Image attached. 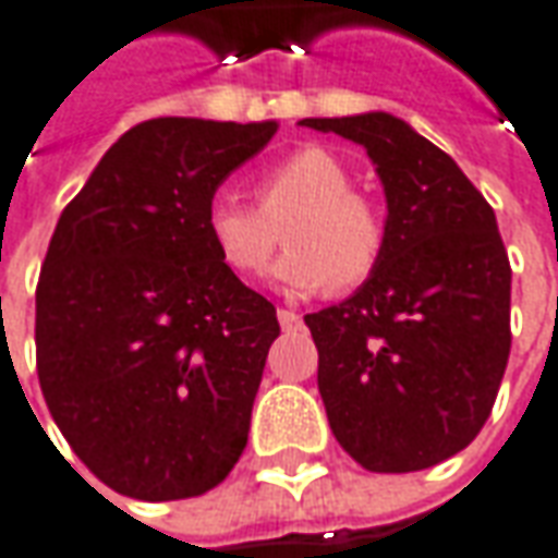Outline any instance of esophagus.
Here are the masks:
<instances>
[{"label":"esophagus","mask_w":558,"mask_h":558,"mask_svg":"<svg viewBox=\"0 0 558 558\" xmlns=\"http://www.w3.org/2000/svg\"><path fill=\"white\" fill-rule=\"evenodd\" d=\"M276 316H279V325H282V331H298V328L304 325V319H301V316H298L294 310H279Z\"/></svg>","instance_id":"obj_1"}]
</instances>
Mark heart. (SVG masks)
Masks as SVG:
<instances>
[{"mask_svg": "<svg viewBox=\"0 0 558 558\" xmlns=\"http://www.w3.org/2000/svg\"><path fill=\"white\" fill-rule=\"evenodd\" d=\"M257 208L233 196L208 205L205 230L220 264L239 279L270 267L286 230V257L276 282L291 294H313L335 282L362 286L387 248V220L377 202L353 190V174L331 149L301 147L270 166L254 186Z\"/></svg>", "mask_w": 558, "mask_h": 558, "instance_id": "1", "label": "heart"}]
</instances>
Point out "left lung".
Returning <instances> with one entry per match:
<instances>
[{
	"label": "left lung",
	"instance_id": "obj_1",
	"mask_svg": "<svg viewBox=\"0 0 558 558\" xmlns=\"http://www.w3.org/2000/svg\"><path fill=\"white\" fill-rule=\"evenodd\" d=\"M362 144L387 196L377 270L306 313L340 448L372 473H414L476 439L510 359V260L492 205L458 162L390 113L301 119Z\"/></svg>",
	"mask_w": 558,
	"mask_h": 558
}]
</instances>
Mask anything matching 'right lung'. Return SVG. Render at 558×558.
Returning a JSON list of instances; mask_svg holds the SVG:
<instances>
[{
	"mask_svg": "<svg viewBox=\"0 0 558 558\" xmlns=\"http://www.w3.org/2000/svg\"><path fill=\"white\" fill-rule=\"evenodd\" d=\"M276 129L141 122L54 227L36 286L39 387L78 461L119 495H205L245 451L279 323L220 264L205 215Z\"/></svg>",
	"mask_w": 558,
	"mask_h": 558,
	"instance_id": "1",
	"label": "right lung"
}]
</instances>
